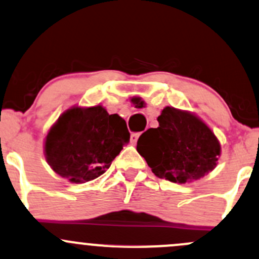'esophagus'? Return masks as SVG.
<instances>
[{"instance_id":"1","label":"esophagus","mask_w":259,"mask_h":259,"mask_svg":"<svg viewBox=\"0 0 259 259\" xmlns=\"http://www.w3.org/2000/svg\"><path fill=\"white\" fill-rule=\"evenodd\" d=\"M138 139H139V134H132V137H130V143H132L133 145H135L138 141Z\"/></svg>"}]
</instances>
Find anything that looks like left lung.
<instances>
[{"instance_id": "8db88e82", "label": "left lung", "mask_w": 259, "mask_h": 259, "mask_svg": "<svg viewBox=\"0 0 259 259\" xmlns=\"http://www.w3.org/2000/svg\"><path fill=\"white\" fill-rule=\"evenodd\" d=\"M157 121L159 126L143 133L137 145L155 176L186 184L216 167L221 144L202 119L191 111L166 107Z\"/></svg>"}]
</instances>
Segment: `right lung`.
<instances>
[{
	"label": "right lung",
	"instance_id": "add662e5",
	"mask_svg": "<svg viewBox=\"0 0 259 259\" xmlns=\"http://www.w3.org/2000/svg\"><path fill=\"white\" fill-rule=\"evenodd\" d=\"M130 140L126 122L103 105L65 110L48 130L45 156L52 170L73 184L92 181L110 167Z\"/></svg>",
	"mask_w": 259,
	"mask_h": 259
}]
</instances>
